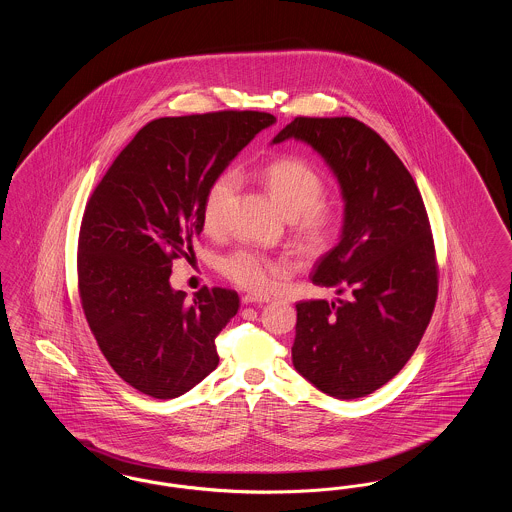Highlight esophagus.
I'll use <instances>...</instances> for the list:
<instances>
[{
	"label": "esophagus",
	"instance_id": "34e87169",
	"mask_svg": "<svg viewBox=\"0 0 512 512\" xmlns=\"http://www.w3.org/2000/svg\"><path fill=\"white\" fill-rule=\"evenodd\" d=\"M270 297L268 295H255V293H247L242 297L244 305H253V303H268Z\"/></svg>",
	"mask_w": 512,
	"mask_h": 512
}]
</instances>
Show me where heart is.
Segmentation results:
<instances>
[{"instance_id":"obj_1","label":"heart","mask_w":512,"mask_h":512,"mask_svg":"<svg viewBox=\"0 0 512 512\" xmlns=\"http://www.w3.org/2000/svg\"><path fill=\"white\" fill-rule=\"evenodd\" d=\"M263 182L268 194L292 222L297 244L307 253H318L334 240L338 234L340 219L338 213L322 203L324 180L305 161L284 157L268 163L263 169ZM240 186V172L226 169L209 184L203 205L201 219L207 232L222 228L228 203ZM220 272L251 292H268L274 284L290 272V261L286 257H270L257 249H236L222 257Z\"/></svg>"}]
</instances>
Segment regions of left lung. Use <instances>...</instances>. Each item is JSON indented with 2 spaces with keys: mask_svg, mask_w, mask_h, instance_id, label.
Returning a JSON list of instances; mask_svg holds the SVG:
<instances>
[{
  "mask_svg": "<svg viewBox=\"0 0 512 512\" xmlns=\"http://www.w3.org/2000/svg\"><path fill=\"white\" fill-rule=\"evenodd\" d=\"M286 140L313 147L340 184V242L311 280L351 293L295 305L293 366L322 393L365 397L407 365L434 313L438 267L426 207L401 159L357 119L297 117L272 144Z\"/></svg>",
  "mask_w": 512,
  "mask_h": 512,
  "instance_id": "obj_1",
  "label": "left lung"
}]
</instances>
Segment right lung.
<instances>
[{
  "mask_svg": "<svg viewBox=\"0 0 512 512\" xmlns=\"http://www.w3.org/2000/svg\"><path fill=\"white\" fill-rule=\"evenodd\" d=\"M276 119L259 111L165 117L124 147L90 197L78 238L82 309L113 370L134 390L174 399L217 365L215 338L238 293L172 290V261L203 230L213 178Z\"/></svg>",
  "mask_w": 512,
  "mask_h": 512,
  "instance_id": "add662e5",
  "label": "right lung"
}]
</instances>
